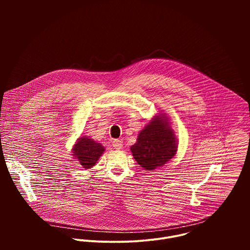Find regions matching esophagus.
<instances>
[{
  "label": "esophagus",
  "instance_id": "1",
  "mask_svg": "<svg viewBox=\"0 0 250 250\" xmlns=\"http://www.w3.org/2000/svg\"><path fill=\"white\" fill-rule=\"evenodd\" d=\"M123 146H124V144H123V140H122V139H115V140L113 141V146H114L115 149H117V150L122 149V148H123Z\"/></svg>",
  "mask_w": 250,
  "mask_h": 250
}]
</instances>
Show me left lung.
Listing matches in <instances>:
<instances>
[{"instance_id": "obj_1", "label": "left lung", "mask_w": 250, "mask_h": 250, "mask_svg": "<svg viewBox=\"0 0 250 250\" xmlns=\"http://www.w3.org/2000/svg\"><path fill=\"white\" fill-rule=\"evenodd\" d=\"M178 144L174 130L165 114L154 116L139 131L130 150L135 161L146 170H154L170 161L177 152Z\"/></svg>"}]
</instances>
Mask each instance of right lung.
Here are the masks:
<instances>
[{
    "label": "right lung",
    "instance_id": "obj_1",
    "mask_svg": "<svg viewBox=\"0 0 250 250\" xmlns=\"http://www.w3.org/2000/svg\"><path fill=\"white\" fill-rule=\"evenodd\" d=\"M104 151V147L88 136H81L78 138L76 145L72 149V155L74 159H77L83 168H92L102 156Z\"/></svg>",
    "mask_w": 250,
    "mask_h": 250
}]
</instances>
